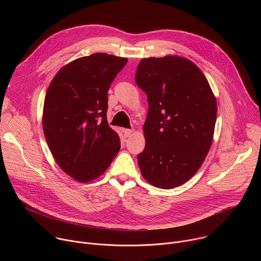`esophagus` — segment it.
<instances>
[{"label": "esophagus", "mask_w": 261, "mask_h": 261, "mask_svg": "<svg viewBox=\"0 0 261 261\" xmlns=\"http://www.w3.org/2000/svg\"><path fill=\"white\" fill-rule=\"evenodd\" d=\"M123 132H124V136L125 137H129L133 133V130L132 129H124Z\"/></svg>", "instance_id": "esophagus-1"}]
</instances>
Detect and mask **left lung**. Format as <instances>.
Segmentation results:
<instances>
[{
  "label": "left lung",
  "mask_w": 261,
  "mask_h": 261,
  "mask_svg": "<svg viewBox=\"0 0 261 261\" xmlns=\"http://www.w3.org/2000/svg\"><path fill=\"white\" fill-rule=\"evenodd\" d=\"M135 81L148 103L145 147L137 155L141 174L155 187L175 188L197 172L210 151L216 98L200 69L177 56L142 59Z\"/></svg>",
  "instance_id": "left-lung-1"
}]
</instances>
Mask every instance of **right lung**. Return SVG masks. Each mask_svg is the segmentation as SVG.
Instances as JSON below:
<instances>
[{
	"mask_svg": "<svg viewBox=\"0 0 261 261\" xmlns=\"http://www.w3.org/2000/svg\"><path fill=\"white\" fill-rule=\"evenodd\" d=\"M128 60L97 53L63 67L50 83L43 131L59 166L74 179L102 174L120 151L119 135L107 123V92Z\"/></svg>",
	"mask_w": 261,
	"mask_h": 261,
	"instance_id": "right-lung-1",
	"label": "right lung"
}]
</instances>
